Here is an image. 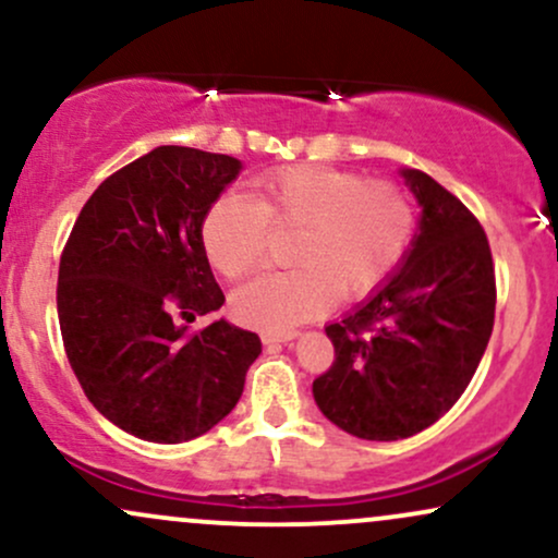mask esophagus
I'll return each instance as SVG.
<instances>
[{
	"label": "esophagus",
	"mask_w": 558,
	"mask_h": 558,
	"mask_svg": "<svg viewBox=\"0 0 558 558\" xmlns=\"http://www.w3.org/2000/svg\"><path fill=\"white\" fill-rule=\"evenodd\" d=\"M296 336V330H262V343H286Z\"/></svg>",
	"instance_id": "34e87169"
}]
</instances>
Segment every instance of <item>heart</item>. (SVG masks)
<instances>
[{"label": "heart", "mask_w": 558, "mask_h": 558, "mask_svg": "<svg viewBox=\"0 0 558 558\" xmlns=\"http://www.w3.org/2000/svg\"><path fill=\"white\" fill-rule=\"evenodd\" d=\"M272 233H293L296 267L265 275L233 296L235 317L257 328H288L338 301L377 291L417 230L414 202L399 185L356 172L296 165L257 183L254 202L226 194L202 222L204 252L228 280H243L270 262Z\"/></svg>", "instance_id": "1"}]
</instances>
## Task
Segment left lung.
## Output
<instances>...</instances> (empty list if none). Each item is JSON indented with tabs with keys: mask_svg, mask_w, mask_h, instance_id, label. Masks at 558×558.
<instances>
[{
	"mask_svg": "<svg viewBox=\"0 0 558 558\" xmlns=\"http://www.w3.org/2000/svg\"><path fill=\"white\" fill-rule=\"evenodd\" d=\"M422 204L401 270L367 304L325 328L336 360L312 383L319 412L364 440L425 430L470 386L496 317L483 226L427 172L403 170Z\"/></svg>",
	"mask_w": 558,
	"mask_h": 558,
	"instance_id": "8db88e82",
	"label": "left lung"
}]
</instances>
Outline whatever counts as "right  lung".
I'll list each match as a JSON object with an SVG mask.
<instances>
[{"mask_svg":"<svg viewBox=\"0 0 558 558\" xmlns=\"http://www.w3.org/2000/svg\"><path fill=\"white\" fill-rule=\"evenodd\" d=\"M241 162L157 146L83 204L60 257L57 317L88 401L155 444L198 438L235 407L262 343L226 319L202 222Z\"/></svg>","mask_w":558,"mask_h":558,"instance_id":"obj_1","label":"right lung"}]
</instances>
